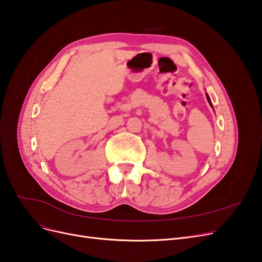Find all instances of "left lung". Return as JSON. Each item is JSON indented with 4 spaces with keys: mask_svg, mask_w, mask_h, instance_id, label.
I'll return each mask as SVG.
<instances>
[{
    "mask_svg": "<svg viewBox=\"0 0 262 262\" xmlns=\"http://www.w3.org/2000/svg\"><path fill=\"white\" fill-rule=\"evenodd\" d=\"M207 99H208V101H209V104H210V106L213 108V106H212V102H211V99H210V97H209V95L207 94Z\"/></svg>",
    "mask_w": 262,
    "mask_h": 262,
    "instance_id": "obj_1",
    "label": "left lung"
}]
</instances>
